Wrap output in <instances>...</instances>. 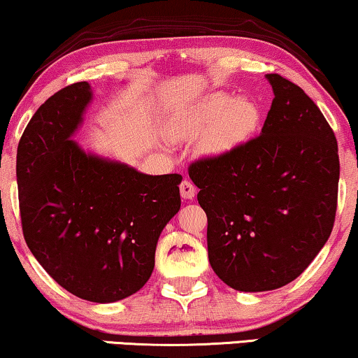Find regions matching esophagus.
<instances>
[{"label":"esophagus","instance_id":"esophagus-1","mask_svg":"<svg viewBox=\"0 0 358 358\" xmlns=\"http://www.w3.org/2000/svg\"><path fill=\"white\" fill-rule=\"evenodd\" d=\"M180 193H182V198H185V200H193L194 194H196V188L192 182L183 180L182 185H180Z\"/></svg>","mask_w":358,"mask_h":358}]
</instances>
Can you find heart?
Wrapping results in <instances>:
<instances>
[{
    "mask_svg": "<svg viewBox=\"0 0 358 358\" xmlns=\"http://www.w3.org/2000/svg\"><path fill=\"white\" fill-rule=\"evenodd\" d=\"M261 120V107L255 99L213 92L175 112L166 122V132L178 142L201 137L203 155L223 157L246 145L259 130Z\"/></svg>",
    "mask_w": 358,
    "mask_h": 358,
    "instance_id": "obj_1",
    "label": "heart"
}]
</instances>
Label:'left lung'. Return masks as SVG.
Returning a JSON list of instances; mask_svg holds the SVG:
<instances>
[{
  "mask_svg": "<svg viewBox=\"0 0 358 358\" xmlns=\"http://www.w3.org/2000/svg\"><path fill=\"white\" fill-rule=\"evenodd\" d=\"M274 99L259 137L189 165L208 216V257L243 292L279 289L304 273L332 233L341 164L319 107L291 80L266 74Z\"/></svg>",
  "mask_w": 358,
  "mask_h": 358,
  "instance_id": "8db88e82",
  "label": "left lung"
}]
</instances>
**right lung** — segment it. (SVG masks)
<instances>
[{
    "instance_id": "right-lung-1",
    "label": "right lung",
    "mask_w": 358,
    "mask_h": 358,
    "mask_svg": "<svg viewBox=\"0 0 358 358\" xmlns=\"http://www.w3.org/2000/svg\"><path fill=\"white\" fill-rule=\"evenodd\" d=\"M92 97L78 83L36 110L17 145L16 180L33 256L66 291L108 304L150 279L158 238L182 205V175H147L80 148L72 135Z\"/></svg>"
}]
</instances>
